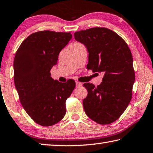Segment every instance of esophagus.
<instances>
[{
    "label": "esophagus",
    "instance_id": "obj_1",
    "mask_svg": "<svg viewBox=\"0 0 153 153\" xmlns=\"http://www.w3.org/2000/svg\"><path fill=\"white\" fill-rule=\"evenodd\" d=\"M81 85H82V83L81 82H78V81L76 82V86H81Z\"/></svg>",
    "mask_w": 153,
    "mask_h": 153
}]
</instances>
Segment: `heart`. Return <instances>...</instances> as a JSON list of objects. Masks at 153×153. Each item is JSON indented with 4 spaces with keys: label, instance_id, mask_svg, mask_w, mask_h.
<instances>
[{
    "label": "heart",
    "instance_id": "obj_1",
    "mask_svg": "<svg viewBox=\"0 0 153 153\" xmlns=\"http://www.w3.org/2000/svg\"><path fill=\"white\" fill-rule=\"evenodd\" d=\"M81 45V44H80V43H79V42H76V43H74V45Z\"/></svg>",
    "mask_w": 153,
    "mask_h": 153
}]
</instances>
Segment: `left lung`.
<instances>
[{"label": "left lung", "instance_id": "8db88e82", "mask_svg": "<svg viewBox=\"0 0 153 153\" xmlns=\"http://www.w3.org/2000/svg\"><path fill=\"white\" fill-rule=\"evenodd\" d=\"M74 35L87 48L86 68L104 73L97 86L83 85L88 91L82 101L85 113L100 125L111 124L121 116L132 99L135 74L130 48L119 34L106 28H91Z\"/></svg>", "mask_w": 153, "mask_h": 153}]
</instances>
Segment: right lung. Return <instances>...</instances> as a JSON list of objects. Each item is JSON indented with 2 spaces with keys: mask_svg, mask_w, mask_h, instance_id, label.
Instances as JSON below:
<instances>
[{
  "mask_svg": "<svg viewBox=\"0 0 153 153\" xmlns=\"http://www.w3.org/2000/svg\"><path fill=\"white\" fill-rule=\"evenodd\" d=\"M71 33L41 30L31 34L17 50L14 81L19 100L34 122L44 126L59 123L66 114V100L75 87L74 80L60 82L51 76Z\"/></svg>",
  "mask_w": 153,
  "mask_h": 153,
  "instance_id": "right-lung-1",
  "label": "right lung"
}]
</instances>
